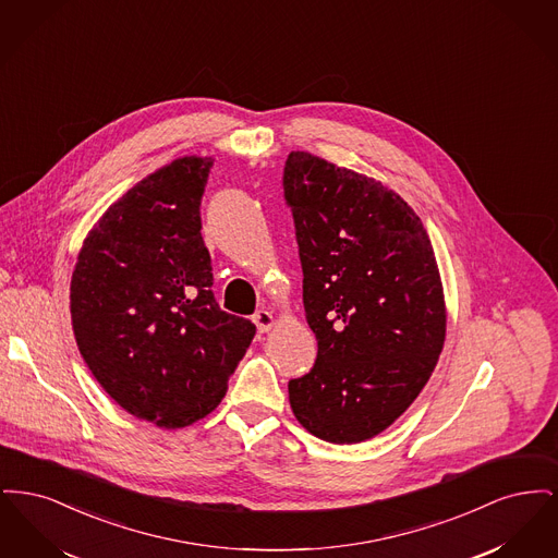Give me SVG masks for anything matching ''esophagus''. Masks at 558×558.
Here are the masks:
<instances>
[{"instance_id":"34e87169","label":"esophagus","mask_w":558,"mask_h":558,"mask_svg":"<svg viewBox=\"0 0 558 558\" xmlns=\"http://www.w3.org/2000/svg\"><path fill=\"white\" fill-rule=\"evenodd\" d=\"M253 322H255V326H257V330H259V332H267V330H271V328H274V324H276V319L271 316V312H267V310H259V312H255V314H253Z\"/></svg>"}]
</instances>
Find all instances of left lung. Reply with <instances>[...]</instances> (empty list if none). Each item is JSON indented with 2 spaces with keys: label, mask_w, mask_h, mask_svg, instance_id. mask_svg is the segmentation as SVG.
Here are the masks:
<instances>
[{
  "label": "left lung",
  "mask_w": 558,
  "mask_h": 558,
  "mask_svg": "<svg viewBox=\"0 0 558 558\" xmlns=\"http://www.w3.org/2000/svg\"><path fill=\"white\" fill-rule=\"evenodd\" d=\"M318 339L314 368L289 380L296 421L330 444L366 441L418 398L446 341V303L421 217L393 190L310 153L284 175Z\"/></svg>",
  "instance_id": "left-lung-1"
}]
</instances>
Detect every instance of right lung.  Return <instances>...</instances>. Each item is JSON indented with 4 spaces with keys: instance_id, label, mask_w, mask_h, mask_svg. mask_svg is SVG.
Instances as JSON below:
<instances>
[{
    "instance_id": "right-lung-1",
    "label": "right lung",
    "mask_w": 558,
    "mask_h": 558,
    "mask_svg": "<svg viewBox=\"0 0 558 558\" xmlns=\"http://www.w3.org/2000/svg\"><path fill=\"white\" fill-rule=\"evenodd\" d=\"M213 159L173 160L137 182L83 242L71 280L81 355L110 398L142 421L180 428L226 396L251 319L213 296L201 201Z\"/></svg>"
}]
</instances>
